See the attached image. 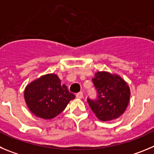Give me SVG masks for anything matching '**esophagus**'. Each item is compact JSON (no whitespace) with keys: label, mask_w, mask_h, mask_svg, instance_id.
<instances>
[{"label":"esophagus","mask_w":154,"mask_h":154,"mask_svg":"<svg viewBox=\"0 0 154 154\" xmlns=\"http://www.w3.org/2000/svg\"><path fill=\"white\" fill-rule=\"evenodd\" d=\"M83 97H84V95H83V93H82V92H79V93H77V94H76V97H77V99H82Z\"/></svg>","instance_id":"esophagus-1"}]
</instances>
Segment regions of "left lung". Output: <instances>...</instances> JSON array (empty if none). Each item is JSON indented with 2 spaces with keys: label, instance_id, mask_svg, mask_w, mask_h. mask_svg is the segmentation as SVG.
Returning a JSON list of instances; mask_svg holds the SVG:
<instances>
[{
  "label": "left lung",
  "instance_id": "8db88e82",
  "mask_svg": "<svg viewBox=\"0 0 154 154\" xmlns=\"http://www.w3.org/2000/svg\"><path fill=\"white\" fill-rule=\"evenodd\" d=\"M97 98L87 103L100 120L106 122L119 118L125 111L130 99V88L123 79L108 72H97L92 79Z\"/></svg>",
  "mask_w": 154,
  "mask_h": 154
}]
</instances>
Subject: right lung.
Returning a JSON list of instances; mask_svg holds the SVG:
<instances>
[{"mask_svg": "<svg viewBox=\"0 0 154 154\" xmlns=\"http://www.w3.org/2000/svg\"><path fill=\"white\" fill-rule=\"evenodd\" d=\"M24 98L30 111L37 117L51 119L59 115L75 98L56 74H46L29 84Z\"/></svg>", "mask_w": 154, "mask_h": 154, "instance_id": "right-lung-1", "label": "right lung"}]
</instances>
